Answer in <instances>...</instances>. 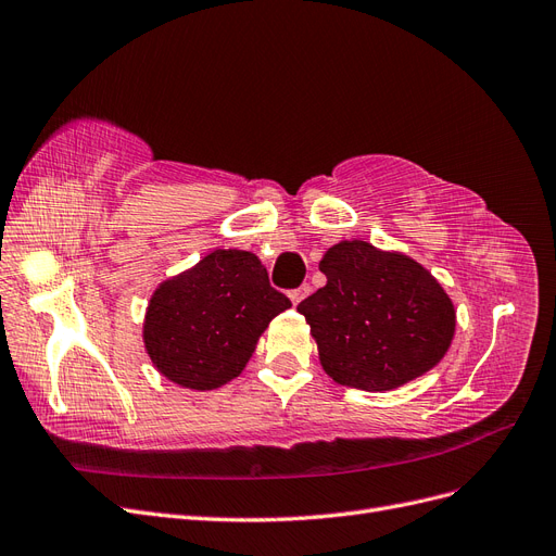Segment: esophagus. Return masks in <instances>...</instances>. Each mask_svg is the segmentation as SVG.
<instances>
[{
    "label": "esophagus",
    "mask_w": 556,
    "mask_h": 556,
    "mask_svg": "<svg viewBox=\"0 0 556 556\" xmlns=\"http://www.w3.org/2000/svg\"><path fill=\"white\" fill-rule=\"evenodd\" d=\"M308 294H311V285H301V287H296V290L290 292V299L294 305H299Z\"/></svg>",
    "instance_id": "obj_1"
}]
</instances>
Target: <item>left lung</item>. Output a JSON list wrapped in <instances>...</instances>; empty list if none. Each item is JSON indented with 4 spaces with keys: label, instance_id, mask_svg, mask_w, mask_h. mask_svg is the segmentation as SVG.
Here are the masks:
<instances>
[{
    "label": "left lung",
    "instance_id": "obj_1",
    "mask_svg": "<svg viewBox=\"0 0 556 556\" xmlns=\"http://www.w3.org/2000/svg\"><path fill=\"white\" fill-rule=\"evenodd\" d=\"M319 271L327 285L296 311L311 324L321 368L338 384L391 391L444 358L455 311L418 262L354 239L329 248Z\"/></svg>",
    "mask_w": 556,
    "mask_h": 556
}]
</instances>
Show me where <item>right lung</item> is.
I'll list each match as a JSON object with an SVG mask.
<instances>
[{
  "instance_id": "add662e5",
  "label": "right lung",
  "mask_w": 556,
  "mask_h": 556,
  "mask_svg": "<svg viewBox=\"0 0 556 556\" xmlns=\"http://www.w3.org/2000/svg\"><path fill=\"white\" fill-rule=\"evenodd\" d=\"M290 305L253 253L214 251L151 296L144 348L175 384L218 389L245 368L257 338Z\"/></svg>"
}]
</instances>
